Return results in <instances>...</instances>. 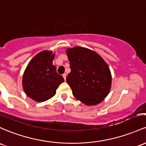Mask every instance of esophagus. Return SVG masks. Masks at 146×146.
I'll list each match as a JSON object with an SVG mask.
<instances>
[{
    "instance_id": "esophagus-1",
    "label": "esophagus",
    "mask_w": 146,
    "mask_h": 146,
    "mask_svg": "<svg viewBox=\"0 0 146 146\" xmlns=\"http://www.w3.org/2000/svg\"><path fill=\"white\" fill-rule=\"evenodd\" d=\"M63 78H64V80H66V73H64V74H63Z\"/></svg>"
}]
</instances>
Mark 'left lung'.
<instances>
[{
	"mask_svg": "<svg viewBox=\"0 0 146 146\" xmlns=\"http://www.w3.org/2000/svg\"><path fill=\"white\" fill-rule=\"evenodd\" d=\"M66 52L71 70L66 82L73 95L88 106L103 101L111 85V71L105 61L95 51L80 46Z\"/></svg>",
	"mask_w": 146,
	"mask_h": 146,
	"instance_id": "1",
	"label": "left lung"
}]
</instances>
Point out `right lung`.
I'll return each mask as SVG.
<instances>
[{
    "instance_id": "1",
    "label": "right lung",
    "mask_w": 146,
    "mask_h": 146,
    "mask_svg": "<svg viewBox=\"0 0 146 146\" xmlns=\"http://www.w3.org/2000/svg\"><path fill=\"white\" fill-rule=\"evenodd\" d=\"M55 52L43 50L30 60L25 68L22 79L24 92L36 102H44L55 96L63 77L57 73L52 64Z\"/></svg>"
}]
</instances>
